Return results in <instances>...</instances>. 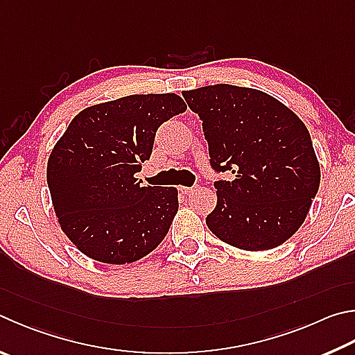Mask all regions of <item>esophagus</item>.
Returning <instances> with one entry per match:
<instances>
[{
  "label": "esophagus",
  "instance_id": "1",
  "mask_svg": "<svg viewBox=\"0 0 355 355\" xmlns=\"http://www.w3.org/2000/svg\"><path fill=\"white\" fill-rule=\"evenodd\" d=\"M178 191L182 192V194H184V196H191L192 192H196L197 189H196V186H192V188H188V186H180Z\"/></svg>",
  "mask_w": 355,
  "mask_h": 355
}]
</instances>
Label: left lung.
<instances>
[{
	"instance_id": "1",
	"label": "left lung",
	"mask_w": 355,
	"mask_h": 355,
	"mask_svg": "<svg viewBox=\"0 0 355 355\" xmlns=\"http://www.w3.org/2000/svg\"><path fill=\"white\" fill-rule=\"evenodd\" d=\"M183 98L203 121L217 205L206 225L236 248L278 247L304 222L320 188V164L311 135L278 99L254 88L217 83Z\"/></svg>"
}]
</instances>
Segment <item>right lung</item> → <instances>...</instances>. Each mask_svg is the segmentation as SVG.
Segmentation results:
<instances>
[{"label": "right lung", "mask_w": 355, "mask_h": 355, "mask_svg": "<svg viewBox=\"0 0 355 355\" xmlns=\"http://www.w3.org/2000/svg\"><path fill=\"white\" fill-rule=\"evenodd\" d=\"M177 94H132L82 110L51 152L48 186L63 233L83 254L135 262L164 239L178 211L175 188L143 186L158 127L186 112Z\"/></svg>", "instance_id": "right-lung-1"}]
</instances>
